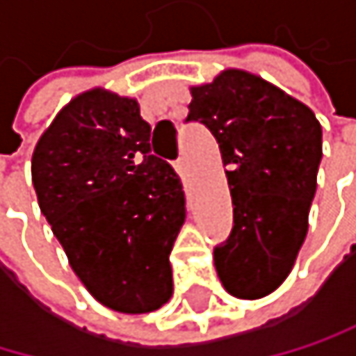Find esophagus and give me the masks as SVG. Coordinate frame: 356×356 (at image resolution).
<instances>
[{"label":"esophagus","instance_id":"obj_1","mask_svg":"<svg viewBox=\"0 0 356 356\" xmlns=\"http://www.w3.org/2000/svg\"><path fill=\"white\" fill-rule=\"evenodd\" d=\"M177 170H179V175L184 177V179H188V177H190V166H188V160L186 158L177 160Z\"/></svg>","mask_w":356,"mask_h":356}]
</instances>
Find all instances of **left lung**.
<instances>
[{
	"label": "left lung",
	"instance_id": "left-lung-1",
	"mask_svg": "<svg viewBox=\"0 0 356 356\" xmlns=\"http://www.w3.org/2000/svg\"><path fill=\"white\" fill-rule=\"evenodd\" d=\"M188 108L186 121L213 134L228 166L232 230L213 250L216 271L232 297L261 299L289 277L307 235L321 124L303 102L243 70L192 87Z\"/></svg>",
	"mask_w": 356,
	"mask_h": 356
}]
</instances>
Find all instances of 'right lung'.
Masks as SVG:
<instances>
[{
	"label": "right lung",
	"instance_id": "right-lung-1",
	"mask_svg": "<svg viewBox=\"0 0 356 356\" xmlns=\"http://www.w3.org/2000/svg\"><path fill=\"white\" fill-rule=\"evenodd\" d=\"M31 179L70 267L102 305L147 314L170 299L186 198L179 175L152 154L136 100L76 95L40 136Z\"/></svg>",
	"mask_w": 356,
	"mask_h": 356
}]
</instances>
